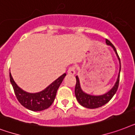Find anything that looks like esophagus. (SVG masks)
Here are the masks:
<instances>
[{
    "label": "esophagus",
    "instance_id": "34e87169",
    "mask_svg": "<svg viewBox=\"0 0 135 135\" xmlns=\"http://www.w3.org/2000/svg\"><path fill=\"white\" fill-rule=\"evenodd\" d=\"M75 72H76V70H75V68L74 66L70 67L68 69V73L69 75H75Z\"/></svg>",
    "mask_w": 135,
    "mask_h": 135
}]
</instances>
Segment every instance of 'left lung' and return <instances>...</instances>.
Instances as JSON below:
<instances>
[{
  "mask_svg": "<svg viewBox=\"0 0 135 135\" xmlns=\"http://www.w3.org/2000/svg\"><path fill=\"white\" fill-rule=\"evenodd\" d=\"M105 42H106L107 45H109L113 49L119 59L120 71H119L118 77L117 81L114 86H113V87L108 92H107L105 94L101 95V96H92V95L86 94L82 90L81 86H80V84H79V78H78L77 76H76V85H75V97H76V99H77V101L79 102L80 105H82V106H84L85 108H91V109L92 108H99L102 106V105H105V103H107L110 99H112L113 97L116 93L118 88L119 81H120V58H119L118 54L117 53L116 49H115L114 46L112 44V43L110 42V41L108 40V39L105 40Z\"/></svg>",
  "mask_w": 135,
  "mask_h": 135,
  "instance_id": "8db88e82",
  "label": "left lung"
}]
</instances>
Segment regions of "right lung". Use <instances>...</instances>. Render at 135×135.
Returning <instances> with one entry per match:
<instances>
[{
	"label": "right lung",
	"mask_w": 135,
	"mask_h": 135,
	"mask_svg": "<svg viewBox=\"0 0 135 135\" xmlns=\"http://www.w3.org/2000/svg\"><path fill=\"white\" fill-rule=\"evenodd\" d=\"M66 74L64 73L53 83H51L44 90L40 92L32 93L26 92L20 88L12 79V77L10 73V80L14 89L15 94L17 99L22 105L30 110L33 111H40L46 109L52 105L55 100L56 93L59 88L60 84L65 77Z\"/></svg>",
	"instance_id": "obj_1"
}]
</instances>
